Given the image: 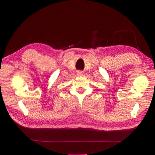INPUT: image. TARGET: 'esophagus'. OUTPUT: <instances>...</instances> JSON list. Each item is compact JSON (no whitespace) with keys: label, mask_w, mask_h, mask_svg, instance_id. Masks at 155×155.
<instances>
[{"label":"esophagus","mask_w":155,"mask_h":155,"mask_svg":"<svg viewBox=\"0 0 155 155\" xmlns=\"http://www.w3.org/2000/svg\"><path fill=\"white\" fill-rule=\"evenodd\" d=\"M77 74L78 76H81V75H83V72L81 71V70H78Z\"/></svg>","instance_id":"obj_1"}]
</instances>
